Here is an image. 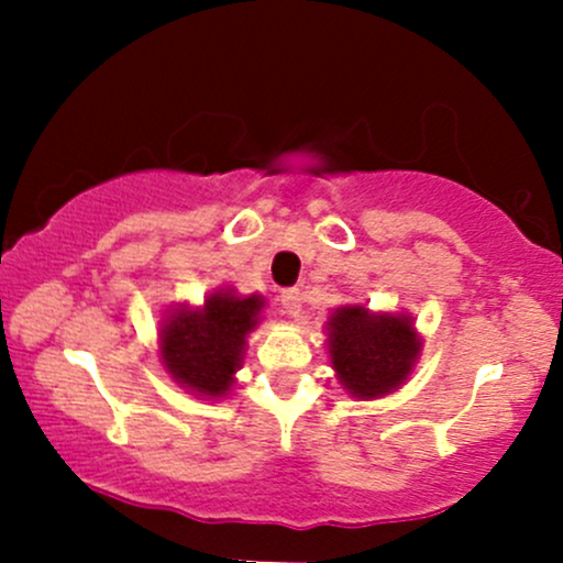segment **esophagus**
<instances>
[{
    "label": "esophagus",
    "instance_id": "esophagus-1",
    "mask_svg": "<svg viewBox=\"0 0 563 563\" xmlns=\"http://www.w3.org/2000/svg\"><path fill=\"white\" fill-rule=\"evenodd\" d=\"M280 303H283V312H286L288 318H296V314H299V309H301V290L299 288L283 290Z\"/></svg>",
    "mask_w": 563,
    "mask_h": 563
}]
</instances>
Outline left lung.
<instances>
[{
	"label": "left lung",
	"instance_id": "obj_1",
	"mask_svg": "<svg viewBox=\"0 0 563 563\" xmlns=\"http://www.w3.org/2000/svg\"><path fill=\"white\" fill-rule=\"evenodd\" d=\"M328 360L349 397L367 402L394 394L416 371L423 339L405 312H373L367 303L335 307L325 322Z\"/></svg>",
	"mask_w": 563,
	"mask_h": 563
}]
</instances>
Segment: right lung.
Wrapping results in <instances>:
<instances>
[{
    "label": "right lung",
    "mask_w": 563,
    "mask_h": 563,
    "mask_svg": "<svg viewBox=\"0 0 563 563\" xmlns=\"http://www.w3.org/2000/svg\"><path fill=\"white\" fill-rule=\"evenodd\" d=\"M267 299L219 286L203 303H177L158 322V360L187 394L224 399L235 386L249 333L264 320Z\"/></svg>",
    "instance_id": "1"
}]
</instances>
